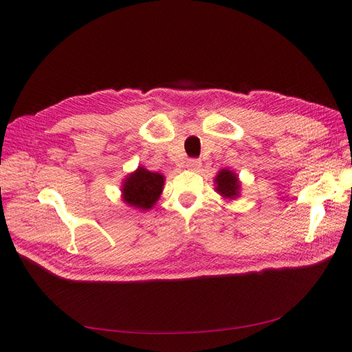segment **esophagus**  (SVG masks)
I'll return each instance as SVG.
<instances>
[{"mask_svg": "<svg viewBox=\"0 0 352 352\" xmlns=\"http://www.w3.org/2000/svg\"><path fill=\"white\" fill-rule=\"evenodd\" d=\"M186 167L189 168V170H198L199 167H201V162L199 160H195V158H190V160H188V163H186Z\"/></svg>", "mask_w": 352, "mask_h": 352, "instance_id": "34e87169", "label": "esophagus"}]
</instances>
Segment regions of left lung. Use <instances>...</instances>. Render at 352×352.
<instances>
[{"mask_svg": "<svg viewBox=\"0 0 352 352\" xmlns=\"http://www.w3.org/2000/svg\"><path fill=\"white\" fill-rule=\"evenodd\" d=\"M214 189L225 199H236L241 197V180L239 176L229 168H221L214 177Z\"/></svg>", "mask_w": 352, "mask_h": 352, "instance_id": "8db88e82", "label": "left lung"}]
</instances>
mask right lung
Here are the masks:
<instances>
[{
  "mask_svg": "<svg viewBox=\"0 0 352 352\" xmlns=\"http://www.w3.org/2000/svg\"><path fill=\"white\" fill-rule=\"evenodd\" d=\"M164 180L163 175L138 166L136 170L123 179L120 186L122 199L129 207L141 211L151 210L163 192Z\"/></svg>",
  "mask_w": 352,
  "mask_h": 352,
  "instance_id": "add662e5",
  "label": "right lung"
}]
</instances>
